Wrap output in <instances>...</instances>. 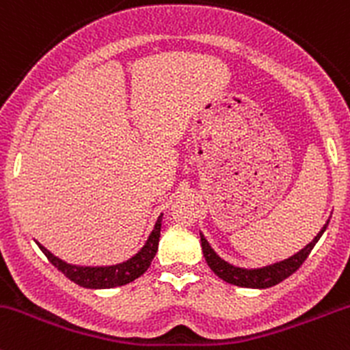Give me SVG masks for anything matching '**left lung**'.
Masks as SVG:
<instances>
[{
    "instance_id": "obj_1",
    "label": "left lung",
    "mask_w": 350,
    "mask_h": 350,
    "mask_svg": "<svg viewBox=\"0 0 350 350\" xmlns=\"http://www.w3.org/2000/svg\"><path fill=\"white\" fill-rule=\"evenodd\" d=\"M329 221L323 226L322 230L315 236V239L312 243L307 244L300 253H297L291 258L284 259V261L275 262L271 266H265V268L258 269H244V268H236V266L229 265L224 259L219 258L214 253L208 243L205 241V237L200 234V243H202V251H204V258L207 261V265L211 266L212 271L219 276L221 280L228 282L230 284H236V286L243 288H269L275 286V284L282 283L283 280H286L288 276L293 275L298 268L305 262V259L308 258V254L312 253L313 246L319 243V239L322 237V234L325 232Z\"/></svg>"
}]
</instances>
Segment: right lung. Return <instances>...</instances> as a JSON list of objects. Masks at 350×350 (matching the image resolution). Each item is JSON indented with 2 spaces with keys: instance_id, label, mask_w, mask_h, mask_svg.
I'll return each mask as SVG.
<instances>
[{
  "instance_id": "add662e5",
  "label": "right lung",
  "mask_w": 350,
  "mask_h": 350,
  "mask_svg": "<svg viewBox=\"0 0 350 350\" xmlns=\"http://www.w3.org/2000/svg\"><path fill=\"white\" fill-rule=\"evenodd\" d=\"M160 229H161V215L158 217L154 229L151 230L148 241L145 246L142 247L138 254L133 256L128 261L121 262V265L106 266V268H89V266H74L67 265L62 259L55 258L50 251H46L42 244L38 247L43 251L50 262L55 266L59 271H62L70 282L77 283L79 286L84 288H114L122 286L126 283L135 282L136 278L143 275L146 269L150 268L151 261H153L154 254L158 251V241H160Z\"/></svg>"
}]
</instances>
